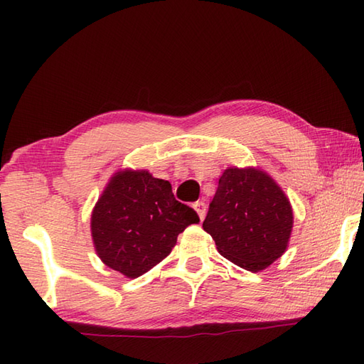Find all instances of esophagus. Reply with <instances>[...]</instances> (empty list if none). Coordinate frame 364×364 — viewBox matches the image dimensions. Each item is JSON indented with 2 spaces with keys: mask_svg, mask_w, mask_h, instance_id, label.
I'll use <instances>...</instances> for the list:
<instances>
[{
  "mask_svg": "<svg viewBox=\"0 0 364 364\" xmlns=\"http://www.w3.org/2000/svg\"><path fill=\"white\" fill-rule=\"evenodd\" d=\"M194 210L197 211L200 220H203L205 219V214H206V203L202 202V200H200V202H196L194 203Z\"/></svg>",
  "mask_w": 364,
  "mask_h": 364,
  "instance_id": "1",
  "label": "esophagus"
}]
</instances>
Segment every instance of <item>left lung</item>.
<instances>
[{"label": "left lung", "mask_w": 364, "mask_h": 364, "mask_svg": "<svg viewBox=\"0 0 364 364\" xmlns=\"http://www.w3.org/2000/svg\"><path fill=\"white\" fill-rule=\"evenodd\" d=\"M292 225L289 198L272 176L259 167H228L219 178L203 230L223 258L259 272L288 249Z\"/></svg>", "instance_id": "left-lung-1"}]
</instances>
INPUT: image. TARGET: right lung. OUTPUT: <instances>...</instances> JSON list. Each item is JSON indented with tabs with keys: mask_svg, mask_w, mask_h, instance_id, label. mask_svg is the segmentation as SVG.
<instances>
[{
	"mask_svg": "<svg viewBox=\"0 0 364 364\" xmlns=\"http://www.w3.org/2000/svg\"><path fill=\"white\" fill-rule=\"evenodd\" d=\"M197 213L175 200L172 186L149 170L122 168L107 181L92 210L95 252L107 267L137 278L172 252Z\"/></svg>",
	"mask_w": 364,
	"mask_h": 364,
	"instance_id": "1",
	"label": "right lung"
}]
</instances>
